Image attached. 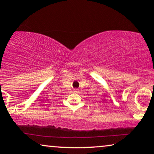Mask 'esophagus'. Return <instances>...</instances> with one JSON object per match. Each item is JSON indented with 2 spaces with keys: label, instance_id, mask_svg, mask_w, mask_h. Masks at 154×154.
<instances>
[{
  "label": "esophagus",
  "instance_id": "esophagus-1",
  "mask_svg": "<svg viewBox=\"0 0 154 154\" xmlns=\"http://www.w3.org/2000/svg\"><path fill=\"white\" fill-rule=\"evenodd\" d=\"M75 92H77V90H75Z\"/></svg>",
  "mask_w": 154,
  "mask_h": 154
}]
</instances>
